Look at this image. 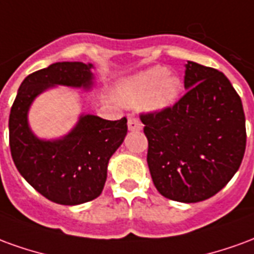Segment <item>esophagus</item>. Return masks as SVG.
Masks as SVG:
<instances>
[{
  "instance_id": "obj_1",
  "label": "esophagus",
  "mask_w": 254,
  "mask_h": 254,
  "mask_svg": "<svg viewBox=\"0 0 254 254\" xmlns=\"http://www.w3.org/2000/svg\"><path fill=\"white\" fill-rule=\"evenodd\" d=\"M127 127H129V130H141V122L138 121V118L136 117H130L129 120H127Z\"/></svg>"
}]
</instances>
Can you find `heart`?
<instances>
[{"instance_id": "obj_1", "label": "heart", "mask_w": 254, "mask_h": 254, "mask_svg": "<svg viewBox=\"0 0 254 254\" xmlns=\"http://www.w3.org/2000/svg\"><path fill=\"white\" fill-rule=\"evenodd\" d=\"M180 91V78L167 74L165 67L154 66L122 81L118 95L127 106L136 107L144 103L151 110H163L176 103Z\"/></svg>"}]
</instances>
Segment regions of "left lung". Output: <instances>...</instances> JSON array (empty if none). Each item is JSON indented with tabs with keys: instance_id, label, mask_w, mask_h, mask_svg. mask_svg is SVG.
Masks as SVG:
<instances>
[{
	"instance_id": "obj_1",
	"label": "left lung",
	"mask_w": 254,
	"mask_h": 254,
	"mask_svg": "<svg viewBox=\"0 0 254 254\" xmlns=\"http://www.w3.org/2000/svg\"><path fill=\"white\" fill-rule=\"evenodd\" d=\"M187 94L176 105L140 116L148 138L149 173L162 196L207 200L223 189L245 154V114L229 78L188 61Z\"/></svg>"
}]
</instances>
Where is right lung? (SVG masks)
I'll list each match as a JSON object with an SVG mask.
<instances>
[{
	"label": "right lung",
	"mask_w": 254,
	"mask_h": 254,
	"mask_svg": "<svg viewBox=\"0 0 254 254\" xmlns=\"http://www.w3.org/2000/svg\"><path fill=\"white\" fill-rule=\"evenodd\" d=\"M92 64L56 63L31 73L20 85L9 116V145L14 165L42 196L63 205H77L99 196L107 165L127 136V118L107 121L83 114L66 136L41 140L28 125L36 96L54 85L89 89Z\"/></svg>",
	"instance_id": "right-lung-1"
}]
</instances>
